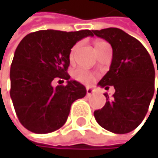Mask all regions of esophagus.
I'll list each match as a JSON object with an SVG mask.
<instances>
[{
  "label": "esophagus",
  "instance_id": "esophagus-1",
  "mask_svg": "<svg viewBox=\"0 0 158 158\" xmlns=\"http://www.w3.org/2000/svg\"><path fill=\"white\" fill-rule=\"evenodd\" d=\"M93 93H94V90L92 88H89V87L86 88V94H87V96H91Z\"/></svg>",
  "mask_w": 158,
  "mask_h": 158
}]
</instances>
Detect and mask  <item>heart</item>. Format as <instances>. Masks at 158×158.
I'll return each mask as SVG.
<instances>
[{"label":"heart","mask_w":158,"mask_h":158,"mask_svg":"<svg viewBox=\"0 0 158 158\" xmlns=\"http://www.w3.org/2000/svg\"><path fill=\"white\" fill-rule=\"evenodd\" d=\"M102 44H105V42L104 41H100V40L99 41H97L96 42V46L100 45ZM77 47H78V44H77L76 45H74L73 48L71 49L70 56H69V58H70L71 60L74 59L75 52H76V50H77ZM73 75H74V77L76 78L77 81H81L82 83H85V84H91V83L94 81V75L91 73V72H89L88 70L83 69V68H78V69L75 70V72H74Z\"/></svg>","instance_id":"1"}]
</instances>
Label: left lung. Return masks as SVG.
<instances>
[{"label": "left lung", "instance_id": "left-lung-1", "mask_svg": "<svg viewBox=\"0 0 158 158\" xmlns=\"http://www.w3.org/2000/svg\"><path fill=\"white\" fill-rule=\"evenodd\" d=\"M107 40L113 48L110 70L98 85L116 92L107 94L103 108L94 112L97 122L114 134H127L142 122L155 93V67L150 54L142 44L121 29L110 27L93 30ZM158 74V67H157ZM158 93V86L157 92Z\"/></svg>", "mask_w": 158, "mask_h": 158}]
</instances>
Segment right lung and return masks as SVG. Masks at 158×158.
<instances>
[{
  "label": "right lung",
  "instance_id": "add662e5",
  "mask_svg": "<svg viewBox=\"0 0 158 158\" xmlns=\"http://www.w3.org/2000/svg\"><path fill=\"white\" fill-rule=\"evenodd\" d=\"M93 30L65 32L40 30L18 45L10 68V97L23 127L36 134L54 132L64 125L72 103L86 95L85 87L70 81L67 73L71 48ZM66 85L52 86L54 79Z\"/></svg>",
  "mask_w": 158,
  "mask_h": 158
}]
</instances>
